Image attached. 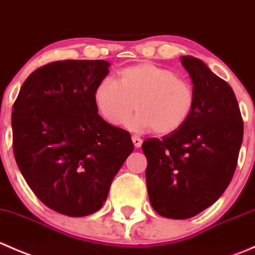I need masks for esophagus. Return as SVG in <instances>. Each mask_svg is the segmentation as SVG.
Listing matches in <instances>:
<instances>
[{
  "mask_svg": "<svg viewBox=\"0 0 255 255\" xmlns=\"http://www.w3.org/2000/svg\"><path fill=\"white\" fill-rule=\"evenodd\" d=\"M132 140H133V144H134L135 148H139V146L142 145L143 140L140 139V138L138 137V135H132Z\"/></svg>",
  "mask_w": 255,
  "mask_h": 255,
  "instance_id": "obj_1",
  "label": "esophagus"
}]
</instances>
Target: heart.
I'll return each mask as SVG.
<instances>
[{"instance_id": "b5f03b06", "label": "heart", "mask_w": 255, "mask_h": 255, "mask_svg": "<svg viewBox=\"0 0 255 255\" xmlns=\"http://www.w3.org/2000/svg\"><path fill=\"white\" fill-rule=\"evenodd\" d=\"M97 111L113 126H121L135 110L128 122L133 132L153 129L159 135L179 130L195 106L191 85L174 71L153 63L128 66L118 73V80L106 78L94 91Z\"/></svg>"}]
</instances>
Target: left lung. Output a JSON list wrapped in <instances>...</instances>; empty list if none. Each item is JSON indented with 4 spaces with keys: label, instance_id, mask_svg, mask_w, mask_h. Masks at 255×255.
<instances>
[{
    "label": "left lung",
    "instance_id": "8db88e82",
    "mask_svg": "<svg viewBox=\"0 0 255 255\" xmlns=\"http://www.w3.org/2000/svg\"><path fill=\"white\" fill-rule=\"evenodd\" d=\"M181 64L194 84V110L179 130L142 144L151 207L173 220L194 217L220 199L235 174L243 140L232 87L200 59L181 56Z\"/></svg>",
    "mask_w": 255,
    "mask_h": 255
}]
</instances>
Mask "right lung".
I'll use <instances>...</instances> for the list:
<instances>
[{"label":"right lung","mask_w":255,"mask_h":255,"mask_svg":"<svg viewBox=\"0 0 255 255\" xmlns=\"http://www.w3.org/2000/svg\"><path fill=\"white\" fill-rule=\"evenodd\" d=\"M110 65L105 60L49 63L28 76L13 104L18 168L35 196L61 215L99 211L134 149L129 133L102 120L95 106V87Z\"/></svg>","instance_id":"1"}]
</instances>
